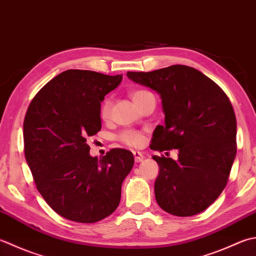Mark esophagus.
<instances>
[{
	"instance_id": "esophagus-1",
	"label": "esophagus",
	"mask_w": 256,
	"mask_h": 256,
	"mask_svg": "<svg viewBox=\"0 0 256 256\" xmlns=\"http://www.w3.org/2000/svg\"><path fill=\"white\" fill-rule=\"evenodd\" d=\"M133 155H134V160H135V162H142L143 160H144V155H143V153H141V152H133Z\"/></svg>"
}]
</instances>
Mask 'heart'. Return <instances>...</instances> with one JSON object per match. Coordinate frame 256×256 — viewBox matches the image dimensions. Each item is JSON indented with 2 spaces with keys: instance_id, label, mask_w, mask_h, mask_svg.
<instances>
[{
  "instance_id": "heart-1",
  "label": "heart",
  "mask_w": 256,
  "mask_h": 256,
  "mask_svg": "<svg viewBox=\"0 0 256 256\" xmlns=\"http://www.w3.org/2000/svg\"><path fill=\"white\" fill-rule=\"evenodd\" d=\"M148 93V92L144 91V90H136V91H133L131 93V98L134 103H136L138 100H141ZM111 106L112 103L110 101V98H104L101 102V105H100V116H101L102 120L108 118L110 113H111ZM118 140L121 143L131 148H140L144 142L142 133L134 131V130H124L123 132L118 134Z\"/></svg>"
}]
</instances>
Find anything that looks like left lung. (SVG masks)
<instances>
[{
    "instance_id": "1",
    "label": "left lung",
    "mask_w": 256,
    "mask_h": 256,
    "mask_svg": "<svg viewBox=\"0 0 256 256\" xmlns=\"http://www.w3.org/2000/svg\"><path fill=\"white\" fill-rule=\"evenodd\" d=\"M128 78L156 91L165 124L158 125L150 148H176L178 161L158 156L155 198L165 212L192 216L206 210L226 186L236 155V118L228 95L211 78L186 65Z\"/></svg>"
}]
</instances>
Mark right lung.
I'll return each mask as SVG.
<instances>
[{
    "label": "right lung",
    "instance_id": "obj_1",
    "mask_svg": "<svg viewBox=\"0 0 256 256\" xmlns=\"http://www.w3.org/2000/svg\"><path fill=\"white\" fill-rule=\"evenodd\" d=\"M122 78L68 70L40 90L25 114L24 153L38 191L71 221L95 223L111 215L133 168L128 150L112 148L98 158L86 143L101 130V102Z\"/></svg>",
    "mask_w": 256,
    "mask_h": 256
}]
</instances>
